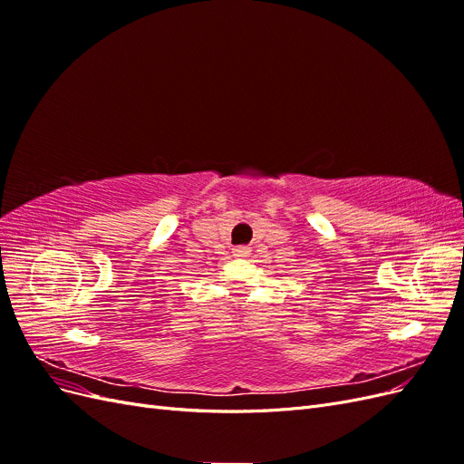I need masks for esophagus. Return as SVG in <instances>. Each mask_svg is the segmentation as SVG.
I'll list each match as a JSON object with an SVG mask.
<instances>
[{"mask_svg": "<svg viewBox=\"0 0 464 464\" xmlns=\"http://www.w3.org/2000/svg\"><path fill=\"white\" fill-rule=\"evenodd\" d=\"M232 254H234L236 257H247V256H249V247H246V246H237V247H234V249H232Z\"/></svg>", "mask_w": 464, "mask_h": 464, "instance_id": "34e87169", "label": "esophagus"}]
</instances>
